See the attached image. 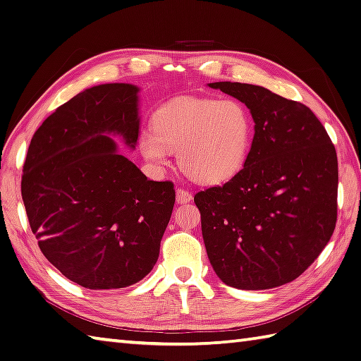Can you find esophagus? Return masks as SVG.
I'll use <instances>...</instances> for the list:
<instances>
[{
  "mask_svg": "<svg viewBox=\"0 0 361 361\" xmlns=\"http://www.w3.org/2000/svg\"><path fill=\"white\" fill-rule=\"evenodd\" d=\"M176 200H178V202H180V204H185V202H190L191 200H193V195H191L187 190L178 188L176 190Z\"/></svg>",
  "mask_w": 361,
  "mask_h": 361,
  "instance_id": "1",
  "label": "esophagus"
}]
</instances>
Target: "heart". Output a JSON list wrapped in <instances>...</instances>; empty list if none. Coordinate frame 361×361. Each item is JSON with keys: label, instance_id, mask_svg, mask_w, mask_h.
<instances>
[{"label": "heart", "instance_id": "heart-1", "mask_svg": "<svg viewBox=\"0 0 361 361\" xmlns=\"http://www.w3.org/2000/svg\"><path fill=\"white\" fill-rule=\"evenodd\" d=\"M252 120L235 99L179 98L152 116V130H142L138 148L152 165L165 168L178 151L180 170L204 185L232 179L249 154Z\"/></svg>", "mask_w": 361, "mask_h": 361}]
</instances>
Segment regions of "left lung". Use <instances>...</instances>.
<instances>
[{"label": "left lung", "instance_id": "1", "mask_svg": "<svg viewBox=\"0 0 361 361\" xmlns=\"http://www.w3.org/2000/svg\"><path fill=\"white\" fill-rule=\"evenodd\" d=\"M209 87L245 102L255 123L245 166L195 196L209 260L233 288H276L302 274L335 231V146L298 101L260 85Z\"/></svg>", "mask_w": 361, "mask_h": 361}]
</instances>
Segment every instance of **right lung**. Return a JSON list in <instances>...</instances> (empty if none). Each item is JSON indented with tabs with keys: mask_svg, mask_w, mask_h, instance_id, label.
<instances>
[{
	"mask_svg": "<svg viewBox=\"0 0 361 361\" xmlns=\"http://www.w3.org/2000/svg\"><path fill=\"white\" fill-rule=\"evenodd\" d=\"M138 87L102 84L56 109L29 145L21 176L29 226L61 273L88 290L124 288L154 268L176 201L121 156L135 148Z\"/></svg>",
	"mask_w": 361,
	"mask_h": 361,
	"instance_id": "obj_1",
	"label": "right lung"
}]
</instances>
